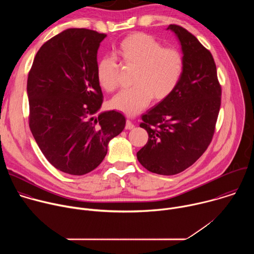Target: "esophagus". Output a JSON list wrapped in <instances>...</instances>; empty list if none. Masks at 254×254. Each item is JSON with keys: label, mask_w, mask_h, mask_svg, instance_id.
Returning a JSON list of instances; mask_svg holds the SVG:
<instances>
[{"label": "esophagus", "mask_w": 254, "mask_h": 254, "mask_svg": "<svg viewBox=\"0 0 254 254\" xmlns=\"http://www.w3.org/2000/svg\"><path fill=\"white\" fill-rule=\"evenodd\" d=\"M134 127V125L129 121V120H127V123H126V128L127 129H132Z\"/></svg>", "instance_id": "obj_1"}]
</instances>
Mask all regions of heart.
<instances>
[{"label": "heart", "instance_id": "b5f03b06", "mask_svg": "<svg viewBox=\"0 0 254 254\" xmlns=\"http://www.w3.org/2000/svg\"><path fill=\"white\" fill-rule=\"evenodd\" d=\"M116 56L127 66L134 67L130 89L123 90L112 100L111 106L127 116L146 108L152 98H168L179 86L185 72V58L177 48L163 44L146 33H132L115 49ZM119 67L111 57L101 58L96 65L99 86L112 92L119 85Z\"/></svg>", "mask_w": 254, "mask_h": 254}]
</instances>
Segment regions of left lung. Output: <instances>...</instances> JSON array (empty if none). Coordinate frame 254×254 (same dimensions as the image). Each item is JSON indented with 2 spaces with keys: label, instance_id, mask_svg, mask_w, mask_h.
Listing matches in <instances>:
<instances>
[{
  "label": "left lung",
  "instance_id": "8db88e82",
  "mask_svg": "<svg viewBox=\"0 0 254 254\" xmlns=\"http://www.w3.org/2000/svg\"><path fill=\"white\" fill-rule=\"evenodd\" d=\"M182 46L186 66L177 89L141 116L139 127L149 133L137 153L142 167L171 176L192 166L210 144L221 105V85L213 56L193 34L168 27Z\"/></svg>",
  "mask_w": 254,
  "mask_h": 254
}]
</instances>
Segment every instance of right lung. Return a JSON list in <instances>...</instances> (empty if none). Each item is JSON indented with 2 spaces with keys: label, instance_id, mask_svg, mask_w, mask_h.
Returning a JSON list of instances; mask_svg holds the SVG:
<instances>
[{
  "label": "right lung",
  "instance_id": "add662e5",
  "mask_svg": "<svg viewBox=\"0 0 254 254\" xmlns=\"http://www.w3.org/2000/svg\"><path fill=\"white\" fill-rule=\"evenodd\" d=\"M106 34L67 29L45 42L28 74L29 127L41 152L57 170L75 176L93 171L126 118L95 117L103 101L96 79L97 50Z\"/></svg>",
  "mask_w": 254,
  "mask_h": 254
}]
</instances>
